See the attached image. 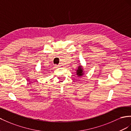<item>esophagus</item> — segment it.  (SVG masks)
<instances>
[{
  "mask_svg": "<svg viewBox=\"0 0 131 131\" xmlns=\"http://www.w3.org/2000/svg\"><path fill=\"white\" fill-rule=\"evenodd\" d=\"M55 66H56V68H59V67L61 66V65H55Z\"/></svg>",
  "mask_w": 131,
  "mask_h": 131,
  "instance_id": "esophagus-1",
  "label": "esophagus"
}]
</instances>
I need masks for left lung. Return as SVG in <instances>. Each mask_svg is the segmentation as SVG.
<instances>
[{
	"label": "left lung",
	"mask_w": 131,
	"mask_h": 131,
	"mask_svg": "<svg viewBox=\"0 0 131 131\" xmlns=\"http://www.w3.org/2000/svg\"><path fill=\"white\" fill-rule=\"evenodd\" d=\"M85 73L84 69L83 67L81 65V63H80V65L78 67V68L76 70V75H77L78 78H80L83 76Z\"/></svg>",
	"instance_id": "1"
}]
</instances>
